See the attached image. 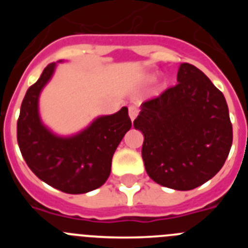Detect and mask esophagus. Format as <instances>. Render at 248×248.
<instances>
[{"mask_svg": "<svg viewBox=\"0 0 248 248\" xmlns=\"http://www.w3.org/2000/svg\"><path fill=\"white\" fill-rule=\"evenodd\" d=\"M138 114H139V109H138L135 105H130V107H129V117H130L131 122L138 117Z\"/></svg>", "mask_w": 248, "mask_h": 248, "instance_id": "34e87169", "label": "esophagus"}]
</instances>
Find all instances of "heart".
Instances as JSON below:
<instances>
[{
  "label": "heart",
  "instance_id": "b5f03b06",
  "mask_svg": "<svg viewBox=\"0 0 248 248\" xmlns=\"http://www.w3.org/2000/svg\"><path fill=\"white\" fill-rule=\"evenodd\" d=\"M156 74L155 73H151V74H148V76L145 77V80L148 83H153V82H155V79H156Z\"/></svg>",
  "mask_w": 248,
  "mask_h": 248
}]
</instances>
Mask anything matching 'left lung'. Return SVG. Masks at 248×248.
<instances>
[{"label": "left lung", "mask_w": 248, "mask_h": 248, "mask_svg": "<svg viewBox=\"0 0 248 248\" xmlns=\"http://www.w3.org/2000/svg\"><path fill=\"white\" fill-rule=\"evenodd\" d=\"M177 84L141 104L134 128L144 135L141 156L149 176L180 191L202 185L220 171L232 145L223 94L189 63Z\"/></svg>", "instance_id": "8db88e82"}]
</instances>
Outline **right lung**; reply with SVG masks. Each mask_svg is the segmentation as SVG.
I'll return each mask as SVG.
<instances>
[{"mask_svg":"<svg viewBox=\"0 0 248 248\" xmlns=\"http://www.w3.org/2000/svg\"><path fill=\"white\" fill-rule=\"evenodd\" d=\"M56 67L57 63L48 64L28 88L17 122V141L28 168L38 179L67 194H85L107 181L114 153L130 130L131 120L128 108L123 107L117 113L95 118L73 135L53 133L41 119L39 95Z\"/></svg>","mask_w":248,"mask_h":248,"instance_id":"obj_1","label":"right lung"}]
</instances>
